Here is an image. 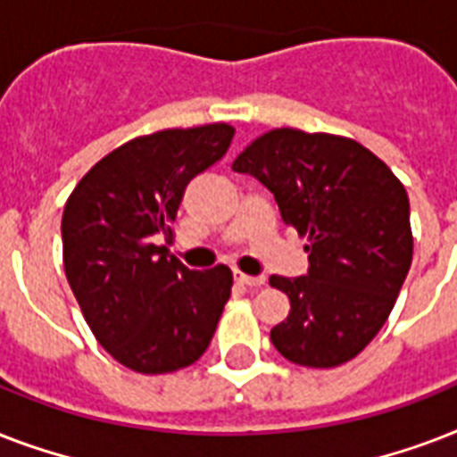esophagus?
<instances>
[{
	"mask_svg": "<svg viewBox=\"0 0 457 457\" xmlns=\"http://www.w3.org/2000/svg\"><path fill=\"white\" fill-rule=\"evenodd\" d=\"M235 282H239V285H246V287H261L265 285V278H253V275H246V272L242 270H235Z\"/></svg>",
	"mask_w": 457,
	"mask_h": 457,
	"instance_id": "34e87169",
	"label": "esophagus"
}]
</instances>
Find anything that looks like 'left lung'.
<instances>
[{
    "label": "left lung",
    "instance_id": "1",
    "mask_svg": "<svg viewBox=\"0 0 457 457\" xmlns=\"http://www.w3.org/2000/svg\"><path fill=\"white\" fill-rule=\"evenodd\" d=\"M232 170L261 179L282 220L308 237V275L270 285L292 311L270 329L287 361L337 368L389 318L412 263L411 204L401 179L355 139L278 128L253 139Z\"/></svg>",
    "mask_w": 457,
    "mask_h": 457
}]
</instances>
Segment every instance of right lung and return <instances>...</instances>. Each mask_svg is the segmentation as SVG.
Wrapping results in <instances>:
<instances>
[{"mask_svg":"<svg viewBox=\"0 0 457 457\" xmlns=\"http://www.w3.org/2000/svg\"><path fill=\"white\" fill-rule=\"evenodd\" d=\"M228 123L135 137L95 163L63 208V268L96 341L139 375L204 355L232 292V270H189L165 246L189 179L220 161Z\"/></svg>","mask_w":457,"mask_h":457,"instance_id":"1","label":"right lung"}]
</instances>
